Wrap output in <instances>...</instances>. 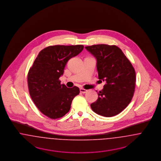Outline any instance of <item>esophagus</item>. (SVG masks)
<instances>
[{"label": "esophagus", "mask_w": 161, "mask_h": 161, "mask_svg": "<svg viewBox=\"0 0 161 161\" xmlns=\"http://www.w3.org/2000/svg\"><path fill=\"white\" fill-rule=\"evenodd\" d=\"M80 92H82V93H86V92H87V91L88 90H85L84 88H80Z\"/></svg>", "instance_id": "1"}]
</instances>
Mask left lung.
Instances as JSON below:
<instances>
[{
  "label": "left lung",
  "instance_id": "8db88e82",
  "mask_svg": "<svg viewBox=\"0 0 161 161\" xmlns=\"http://www.w3.org/2000/svg\"><path fill=\"white\" fill-rule=\"evenodd\" d=\"M96 58L98 79L106 82L98 92V99L91 104L92 110L106 117L123 111L133 97L135 71L122 50L115 45L97 44L85 47Z\"/></svg>",
  "mask_w": 161,
  "mask_h": 161
}]
</instances>
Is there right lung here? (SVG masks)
I'll list each match as a JSON object with an SVG mask.
<instances>
[{"mask_svg": "<svg viewBox=\"0 0 161 161\" xmlns=\"http://www.w3.org/2000/svg\"><path fill=\"white\" fill-rule=\"evenodd\" d=\"M83 45L50 46L41 50L28 74V88L34 104L50 119L61 118L70 111L73 99L79 94L75 86L61 84L67 61L84 49Z\"/></svg>", "mask_w": 161, "mask_h": 161, "instance_id": "1", "label": "right lung"}]
</instances>
